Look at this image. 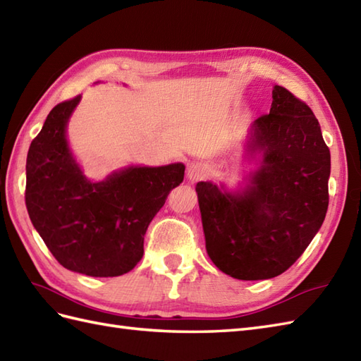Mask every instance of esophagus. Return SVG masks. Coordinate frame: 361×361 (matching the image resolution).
I'll return each instance as SVG.
<instances>
[{
    "label": "esophagus",
    "mask_w": 361,
    "mask_h": 361,
    "mask_svg": "<svg viewBox=\"0 0 361 361\" xmlns=\"http://www.w3.org/2000/svg\"><path fill=\"white\" fill-rule=\"evenodd\" d=\"M209 175V168L201 163H192L188 168V178L190 181H200Z\"/></svg>",
    "instance_id": "34e87169"
}]
</instances>
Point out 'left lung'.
Masks as SVG:
<instances>
[{"label":"left lung","instance_id":"8db88e82","mask_svg":"<svg viewBox=\"0 0 361 361\" xmlns=\"http://www.w3.org/2000/svg\"><path fill=\"white\" fill-rule=\"evenodd\" d=\"M245 151H259L262 161L243 192L197 184L206 250L235 279H271L299 259L323 224L331 154L311 108L281 85L270 113L252 125Z\"/></svg>","mask_w":361,"mask_h":361}]
</instances>
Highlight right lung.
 I'll list each match as a JSON object with an SVG mask.
<instances>
[{"mask_svg":"<svg viewBox=\"0 0 361 361\" xmlns=\"http://www.w3.org/2000/svg\"><path fill=\"white\" fill-rule=\"evenodd\" d=\"M80 96L61 102L33 138L25 164V206L33 227L67 270L92 277L131 271L147 226L184 178V164L131 166L91 183L67 143Z\"/></svg>","mask_w":361,"mask_h":361,"instance_id":"1","label":"right lung"}]
</instances>
